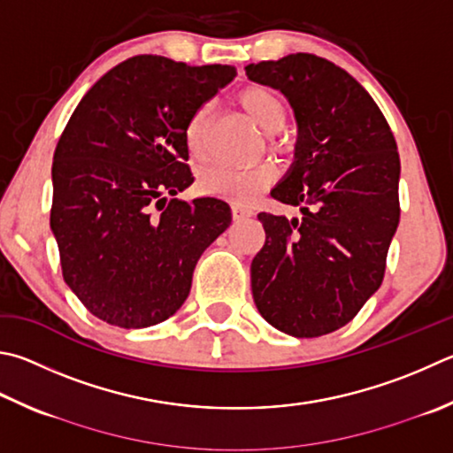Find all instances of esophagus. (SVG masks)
<instances>
[{"label": "esophagus", "mask_w": 453, "mask_h": 453, "mask_svg": "<svg viewBox=\"0 0 453 453\" xmlns=\"http://www.w3.org/2000/svg\"><path fill=\"white\" fill-rule=\"evenodd\" d=\"M232 213H234V219H237V221L251 218V211L248 208H243V205H240V203L232 205Z\"/></svg>", "instance_id": "obj_1"}]
</instances>
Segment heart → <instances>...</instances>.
Masks as SVG:
<instances>
[{
  "label": "heart",
  "mask_w": 453,
  "mask_h": 453,
  "mask_svg": "<svg viewBox=\"0 0 453 453\" xmlns=\"http://www.w3.org/2000/svg\"><path fill=\"white\" fill-rule=\"evenodd\" d=\"M237 101L265 134H275L277 130L283 128L287 120V106L275 90L261 85H250L240 90ZM208 117L210 104H203L192 114V119L186 125V146L194 160L203 158L202 138ZM273 180L275 170L267 164L250 170L208 168L200 178V190L205 196L224 198L234 203H251L261 192H265L273 184Z\"/></svg>",
  "instance_id": "obj_1"
}]
</instances>
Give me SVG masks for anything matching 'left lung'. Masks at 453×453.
<instances>
[{
	"mask_svg": "<svg viewBox=\"0 0 453 453\" xmlns=\"http://www.w3.org/2000/svg\"><path fill=\"white\" fill-rule=\"evenodd\" d=\"M245 75L293 106L295 160L271 196L303 213L257 216L265 243L251 261L253 301L277 331L323 336L355 319L384 279L400 221L396 141L365 87L323 57L251 63Z\"/></svg>",
	"mask_w": 453,
	"mask_h": 453,
	"instance_id": "8db88e82",
	"label": "left lung"
}]
</instances>
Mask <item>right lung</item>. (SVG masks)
Masks as SVG:
<instances>
[{"label":"right lung","instance_id":"obj_1","mask_svg":"<svg viewBox=\"0 0 453 453\" xmlns=\"http://www.w3.org/2000/svg\"><path fill=\"white\" fill-rule=\"evenodd\" d=\"M234 77L229 65L136 55L71 114L53 156L51 232L65 283L104 323L144 328L174 315L200 255L232 224L224 200L174 196L194 182L188 120Z\"/></svg>","mask_w":453,"mask_h":453}]
</instances>
